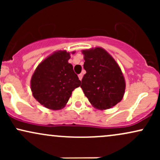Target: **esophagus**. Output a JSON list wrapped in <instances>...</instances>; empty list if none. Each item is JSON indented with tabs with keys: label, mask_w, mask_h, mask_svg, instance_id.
Wrapping results in <instances>:
<instances>
[{
	"label": "esophagus",
	"mask_w": 160,
	"mask_h": 160,
	"mask_svg": "<svg viewBox=\"0 0 160 160\" xmlns=\"http://www.w3.org/2000/svg\"><path fill=\"white\" fill-rule=\"evenodd\" d=\"M82 77H83V74H80L78 75V78H79V79H80V80H82Z\"/></svg>",
	"instance_id": "obj_1"
}]
</instances>
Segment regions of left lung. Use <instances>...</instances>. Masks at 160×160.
<instances>
[{"label": "left lung", "instance_id": "8db88e82", "mask_svg": "<svg viewBox=\"0 0 160 160\" xmlns=\"http://www.w3.org/2000/svg\"><path fill=\"white\" fill-rule=\"evenodd\" d=\"M86 73L82 79L84 94L93 107L109 109L123 98L126 82L120 66L102 47L82 51Z\"/></svg>", "mask_w": 160, "mask_h": 160}]
</instances>
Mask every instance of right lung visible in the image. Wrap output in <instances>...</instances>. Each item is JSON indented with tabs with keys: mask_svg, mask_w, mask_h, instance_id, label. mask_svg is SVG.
Wrapping results in <instances>:
<instances>
[{
	"mask_svg": "<svg viewBox=\"0 0 160 160\" xmlns=\"http://www.w3.org/2000/svg\"><path fill=\"white\" fill-rule=\"evenodd\" d=\"M74 53V52H71ZM70 52H53L38 65L31 80L34 98L50 110H60L68 102L72 91L80 86V80L68 63Z\"/></svg>",
	"mask_w": 160,
	"mask_h": 160,
	"instance_id": "right-lung-1",
	"label": "right lung"
}]
</instances>
